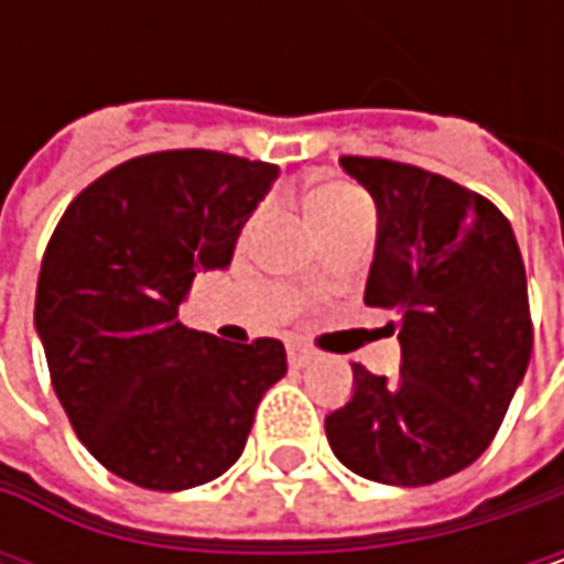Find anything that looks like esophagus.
Here are the masks:
<instances>
[{
  "label": "esophagus",
  "instance_id": "1",
  "mask_svg": "<svg viewBox=\"0 0 564 564\" xmlns=\"http://www.w3.org/2000/svg\"><path fill=\"white\" fill-rule=\"evenodd\" d=\"M286 356H290V366H306L316 356V349L306 346V343H300V339H290L286 343Z\"/></svg>",
  "mask_w": 564,
  "mask_h": 564
}]
</instances>
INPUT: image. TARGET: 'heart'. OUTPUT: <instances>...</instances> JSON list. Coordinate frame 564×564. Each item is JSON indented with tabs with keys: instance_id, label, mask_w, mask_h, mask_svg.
Instances as JSON below:
<instances>
[{
	"instance_id": "1",
	"label": "heart",
	"mask_w": 564,
	"mask_h": 564,
	"mask_svg": "<svg viewBox=\"0 0 564 564\" xmlns=\"http://www.w3.org/2000/svg\"><path fill=\"white\" fill-rule=\"evenodd\" d=\"M306 212H310L313 225L323 235H329V231H336L343 225H352V221L372 215L366 195L359 188H352V185H343V182H329V185L313 188L310 198H306Z\"/></svg>"
}]
</instances>
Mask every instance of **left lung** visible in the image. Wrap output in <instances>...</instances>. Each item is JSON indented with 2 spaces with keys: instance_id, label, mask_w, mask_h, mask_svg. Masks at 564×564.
<instances>
[{
  "instance_id": "8db88e82",
  "label": "left lung",
  "mask_w": 564,
  "mask_h": 564,
  "mask_svg": "<svg viewBox=\"0 0 564 564\" xmlns=\"http://www.w3.org/2000/svg\"><path fill=\"white\" fill-rule=\"evenodd\" d=\"M379 208L366 303L394 310V379L352 366L356 392L326 417L333 454L359 477L427 487L497 437L532 356L525 268L507 215L437 172L343 156Z\"/></svg>"
}]
</instances>
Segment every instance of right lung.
<instances>
[{"label": "right lung", "mask_w": 564, "mask_h": 564, "mask_svg": "<svg viewBox=\"0 0 564 564\" xmlns=\"http://www.w3.org/2000/svg\"><path fill=\"white\" fill-rule=\"evenodd\" d=\"M274 163L163 150L94 178L42 258L35 329L80 444L117 477L175 494L221 477L286 372L281 339L178 323L195 271L228 268Z\"/></svg>", "instance_id": "right-lung-1"}]
</instances>
